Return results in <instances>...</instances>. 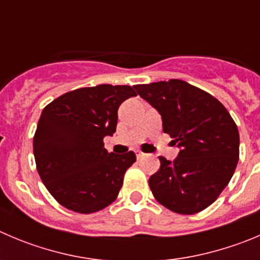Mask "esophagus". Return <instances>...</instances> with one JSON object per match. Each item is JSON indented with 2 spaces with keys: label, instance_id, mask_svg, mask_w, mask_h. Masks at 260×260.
<instances>
[{
  "label": "esophagus",
  "instance_id": "34e87169",
  "mask_svg": "<svg viewBox=\"0 0 260 260\" xmlns=\"http://www.w3.org/2000/svg\"><path fill=\"white\" fill-rule=\"evenodd\" d=\"M144 153H143V152H140V150H137V158H138V159H140V158H143V157H144Z\"/></svg>",
  "mask_w": 260,
  "mask_h": 260
}]
</instances>
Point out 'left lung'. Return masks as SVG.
Here are the masks:
<instances>
[{
	"label": "left lung",
	"instance_id": "8db88e82",
	"mask_svg": "<svg viewBox=\"0 0 260 260\" xmlns=\"http://www.w3.org/2000/svg\"><path fill=\"white\" fill-rule=\"evenodd\" d=\"M138 94L158 111L163 132L180 152L174 162L159 157L160 169L149 179L163 207L194 214L218 198L239 160L240 137L224 106L207 91L184 80L139 84Z\"/></svg>",
	"mask_w": 260,
	"mask_h": 260
}]
</instances>
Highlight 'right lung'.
<instances>
[{
    "instance_id": "right-lung-1",
    "label": "right lung",
    "mask_w": 260,
    "mask_h": 260,
    "mask_svg": "<svg viewBox=\"0 0 260 260\" xmlns=\"http://www.w3.org/2000/svg\"><path fill=\"white\" fill-rule=\"evenodd\" d=\"M135 95L134 86L101 84L65 93L42 111L34 158L44 186L61 206L88 214L115 202L137 157L108 153L103 138L116 132L121 103Z\"/></svg>"
}]
</instances>
